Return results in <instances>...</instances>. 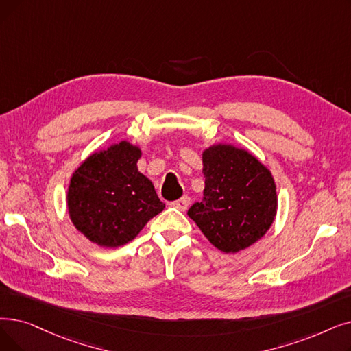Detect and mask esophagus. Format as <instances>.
Wrapping results in <instances>:
<instances>
[{
	"instance_id": "1",
	"label": "esophagus",
	"mask_w": 351,
	"mask_h": 351,
	"mask_svg": "<svg viewBox=\"0 0 351 351\" xmlns=\"http://www.w3.org/2000/svg\"><path fill=\"white\" fill-rule=\"evenodd\" d=\"M189 204H191V197L189 196H182L180 199H178V201H175V202H172V206H175L176 209H179V210H186L188 209V206H189Z\"/></svg>"
}]
</instances>
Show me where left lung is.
<instances>
[{"mask_svg":"<svg viewBox=\"0 0 351 351\" xmlns=\"http://www.w3.org/2000/svg\"><path fill=\"white\" fill-rule=\"evenodd\" d=\"M202 160L204 196L188 215L218 250L228 254L248 248L276 218L277 192L269 171L231 145L206 149Z\"/></svg>","mask_w":351,"mask_h":351,"instance_id":"1","label":"left lung"}]
</instances>
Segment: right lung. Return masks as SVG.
I'll return each instance as SVG.
<instances>
[{
	"instance_id": "add662e5",
	"label": "right lung",
	"mask_w": 351,
	"mask_h": 351,
	"mask_svg": "<svg viewBox=\"0 0 351 351\" xmlns=\"http://www.w3.org/2000/svg\"><path fill=\"white\" fill-rule=\"evenodd\" d=\"M139 158V147L120 142L87 158L70 180L71 222L100 247L125 245L165 208L152 182L138 171Z\"/></svg>"
}]
</instances>
